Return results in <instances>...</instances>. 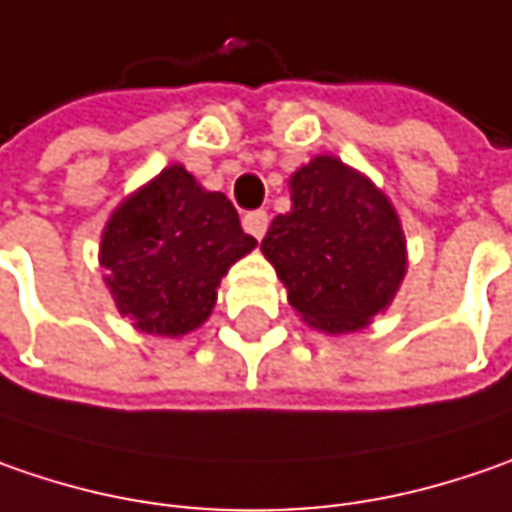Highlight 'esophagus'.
<instances>
[{"mask_svg": "<svg viewBox=\"0 0 512 512\" xmlns=\"http://www.w3.org/2000/svg\"><path fill=\"white\" fill-rule=\"evenodd\" d=\"M243 229L257 237V240H263V234L269 229V214L263 212V209H257V212H249L243 217Z\"/></svg>", "mask_w": 512, "mask_h": 512, "instance_id": "34e87169", "label": "esophagus"}]
</instances>
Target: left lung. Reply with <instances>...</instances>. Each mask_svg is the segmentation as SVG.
<instances>
[{
  "instance_id": "8db88e82",
  "label": "left lung",
  "mask_w": 512,
  "mask_h": 512,
  "mask_svg": "<svg viewBox=\"0 0 512 512\" xmlns=\"http://www.w3.org/2000/svg\"><path fill=\"white\" fill-rule=\"evenodd\" d=\"M260 249L303 321L329 335L358 332L384 312L407 272V240L389 197L338 157L321 154L292 180Z\"/></svg>"
}]
</instances>
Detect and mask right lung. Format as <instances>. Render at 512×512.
Masks as SVG:
<instances>
[{
	"label": "right lung",
	"instance_id": "obj_1",
	"mask_svg": "<svg viewBox=\"0 0 512 512\" xmlns=\"http://www.w3.org/2000/svg\"><path fill=\"white\" fill-rule=\"evenodd\" d=\"M255 246L226 194L168 166L114 209L100 266L123 318L148 335L177 338L206 323L220 278Z\"/></svg>",
	"mask_w": 512,
	"mask_h": 512
}]
</instances>
